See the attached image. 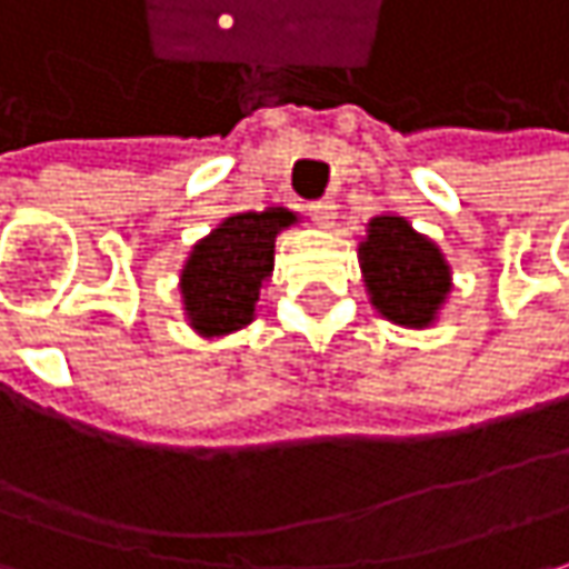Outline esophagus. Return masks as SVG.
<instances>
[{
  "label": "esophagus",
  "mask_w": 569,
  "mask_h": 569,
  "mask_svg": "<svg viewBox=\"0 0 569 569\" xmlns=\"http://www.w3.org/2000/svg\"><path fill=\"white\" fill-rule=\"evenodd\" d=\"M335 209H338V206H335L331 199H316V202H309V216H312V221L321 224V228L335 221Z\"/></svg>",
  "instance_id": "esophagus-1"
}]
</instances>
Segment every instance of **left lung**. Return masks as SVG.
<instances>
[{"instance_id":"left-lung-1","label":"left lung","mask_w":569,"mask_h":569,"mask_svg":"<svg viewBox=\"0 0 569 569\" xmlns=\"http://www.w3.org/2000/svg\"><path fill=\"white\" fill-rule=\"evenodd\" d=\"M360 260L373 306L399 325H428L451 289L441 251L416 234L406 218H373L360 244Z\"/></svg>"}]
</instances>
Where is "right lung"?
Instances as JSON below:
<instances>
[{
	"mask_svg": "<svg viewBox=\"0 0 569 569\" xmlns=\"http://www.w3.org/2000/svg\"><path fill=\"white\" fill-rule=\"evenodd\" d=\"M286 209L224 218L192 248L183 270V302L202 335H224L253 318L260 286L273 270L277 231L292 224Z\"/></svg>",
	"mask_w": 569,
	"mask_h": 569,
	"instance_id": "obj_1",
	"label": "right lung"
}]
</instances>
